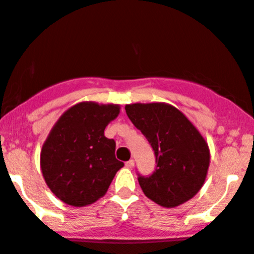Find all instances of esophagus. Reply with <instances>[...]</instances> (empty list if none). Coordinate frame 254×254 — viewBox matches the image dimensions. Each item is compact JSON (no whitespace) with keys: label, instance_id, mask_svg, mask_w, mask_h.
I'll use <instances>...</instances> for the list:
<instances>
[{"label":"esophagus","instance_id":"1","mask_svg":"<svg viewBox=\"0 0 254 254\" xmlns=\"http://www.w3.org/2000/svg\"><path fill=\"white\" fill-rule=\"evenodd\" d=\"M134 164H135V163H134V160H129V162H127V163H125V167H127V168H130V169H131V168H134Z\"/></svg>","mask_w":254,"mask_h":254}]
</instances>
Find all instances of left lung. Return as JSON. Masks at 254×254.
I'll use <instances>...</instances> for the list:
<instances>
[{
	"mask_svg": "<svg viewBox=\"0 0 254 254\" xmlns=\"http://www.w3.org/2000/svg\"><path fill=\"white\" fill-rule=\"evenodd\" d=\"M125 110L155 154V172L138 178L144 194L165 208L188 202L207 178L210 153L205 139L181 110L169 104H129Z\"/></svg>",
	"mask_w": 254,
	"mask_h": 254,
	"instance_id": "left-lung-1",
	"label": "left lung"
}]
</instances>
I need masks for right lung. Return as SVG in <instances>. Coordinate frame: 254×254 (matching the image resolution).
Returning a JSON list of instances; mask_svg holds the SVG:
<instances>
[{
	"instance_id": "right-lung-1",
	"label": "right lung",
	"mask_w": 254,
	"mask_h": 254,
	"mask_svg": "<svg viewBox=\"0 0 254 254\" xmlns=\"http://www.w3.org/2000/svg\"><path fill=\"white\" fill-rule=\"evenodd\" d=\"M120 106L82 101L59 118L41 149L40 165L50 190L72 207L105 195L124 163L115 158V141L104 135Z\"/></svg>"
}]
</instances>
